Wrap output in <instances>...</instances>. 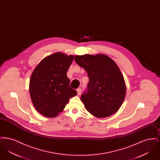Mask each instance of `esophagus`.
<instances>
[{"instance_id": "34e87169", "label": "esophagus", "mask_w": 160, "mask_h": 160, "mask_svg": "<svg viewBox=\"0 0 160 160\" xmlns=\"http://www.w3.org/2000/svg\"><path fill=\"white\" fill-rule=\"evenodd\" d=\"M81 91H82L81 88H78V89H77V94H78V95H80V94L81 93Z\"/></svg>"}]
</instances>
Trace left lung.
Returning a JSON list of instances; mask_svg holds the SVG:
<instances>
[{
	"instance_id": "8db88e82",
	"label": "left lung",
	"mask_w": 160,
	"mask_h": 160,
	"mask_svg": "<svg viewBox=\"0 0 160 160\" xmlns=\"http://www.w3.org/2000/svg\"><path fill=\"white\" fill-rule=\"evenodd\" d=\"M74 60L86 71L89 80L81 95L86 109L98 118L116 112L125 99L126 86L116 63L104 54L77 55Z\"/></svg>"
}]
</instances>
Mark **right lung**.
<instances>
[{"instance_id": "obj_1", "label": "right lung", "mask_w": 160, "mask_h": 160, "mask_svg": "<svg viewBox=\"0 0 160 160\" xmlns=\"http://www.w3.org/2000/svg\"><path fill=\"white\" fill-rule=\"evenodd\" d=\"M74 59L62 53L50 55L33 70L29 83L32 103L40 114L53 118L63 111L69 99L77 95L69 87L67 72Z\"/></svg>"}]
</instances>
